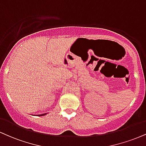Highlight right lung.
<instances>
[{"mask_svg":"<svg viewBox=\"0 0 146 146\" xmlns=\"http://www.w3.org/2000/svg\"><path fill=\"white\" fill-rule=\"evenodd\" d=\"M47 113H43V114H40V115H38L39 116H42V115H46Z\"/></svg>","mask_w":146,"mask_h":146,"instance_id":"1","label":"right lung"}]
</instances>
